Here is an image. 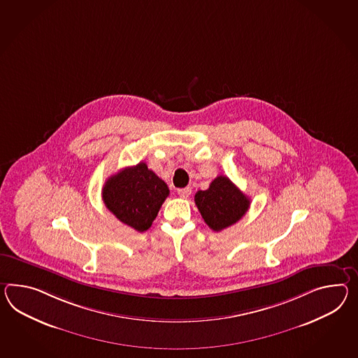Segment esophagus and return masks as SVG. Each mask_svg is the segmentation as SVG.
Returning a JSON list of instances; mask_svg holds the SVG:
<instances>
[{"instance_id":"obj_1","label":"esophagus","mask_w":358,"mask_h":358,"mask_svg":"<svg viewBox=\"0 0 358 358\" xmlns=\"http://www.w3.org/2000/svg\"><path fill=\"white\" fill-rule=\"evenodd\" d=\"M177 194H178V196H180V198H183V199H186V198H189V196H190V194H192V187H185V189H178V190H177Z\"/></svg>"}]
</instances>
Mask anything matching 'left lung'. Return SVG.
Returning <instances> with one entry per match:
<instances>
[{"label":"left lung","instance_id":"obj_1","mask_svg":"<svg viewBox=\"0 0 358 358\" xmlns=\"http://www.w3.org/2000/svg\"><path fill=\"white\" fill-rule=\"evenodd\" d=\"M250 199L225 176H218L207 190L195 194V204L215 231L234 225L250 208Z\"/></svg>","mask_w":358,"mask_h":358}]
</instances>
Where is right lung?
<instances>
[{
	"label": "right lung",
	"mask_w": 358,
	"mask_h": 358,
	"mask_svg": "<svg viewBox=\"0 0 358 358\" xmlns=\"http://www.w3.org/2000/svg\"><path fill=\"white\" fill-rule=\"evenodd\" d=\"M168 195L166 183L143 162L111 176L102 189L107 210L140 233L152 225Z\"/></svg>",
	"instance_id": "right-lung-1"
}]
</instances>
